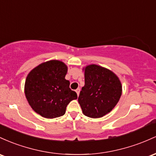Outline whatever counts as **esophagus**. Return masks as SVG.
Here are the masks:
<instances>
[{
    "label": "esophagus",
    "instance_id": "34e87169",
    "mask_svg": "<svg viewBox=\"0 0 156 156\" xmlns=\"http://www.w3.org/2000/svg\"><path fill=\"white\" fill-rule=\"evenodd\" d=\"M80 88L76 89V94H77V96H79V94H80Z\"/></svg>",
    "mask_w": 156,
    "mask_h": 156
}]
</instances>
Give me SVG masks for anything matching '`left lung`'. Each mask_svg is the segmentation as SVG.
<instances>
[{
  "mask_svg": "<svg viewBox=\"0 0 156 156\" xmlns=\"http://www.w3.org/2000/svg\"><path fill=\"white\" fill-rule=\"evenodd\" d=\"M85 85L78 101L84 115L93 119L109 113L119 101L122 93L120 80L111 70L95 64L83 68Z\"/></svg>",
  "mask_w": 156,
  "mask_h": 156,
  "instance_id": "left-lung-1",
  "label": "left lung"
}]
</instances>
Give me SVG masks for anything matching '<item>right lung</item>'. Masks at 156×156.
<instances>
[{
    "label": "right lung",
    "mask_w": 156,
    "mask_h": 156,
    "mask_svg": "<svg viewBox=\"0 0 156 156\" xmlns=\"http://www.w3.org/2000/svg\"><path fill=\"white\" fill-rule=\"evenodd\" d=\"M68 66L57 59L33 69L26 79L24 93L31 108L41 116L54 119L63 116L71 101L77 99L66 80Z\"/></svg>",
    "instance_id": "add662e5"
}]
</instances>
